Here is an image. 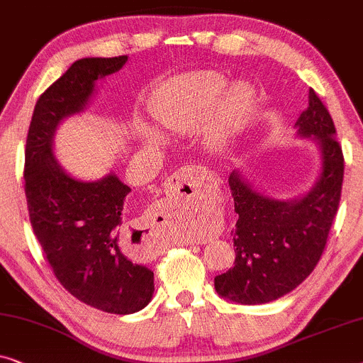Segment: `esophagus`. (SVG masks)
<instances>
[{
    "mask_svg": "<svg viewBox=\"0 0 363 363\" xmlns=\"http://www.w3.org/2000/svg\"><path fill=\"white\" fill-rule=\"evenodd\" d=\"M199 166H187L182 167L174 174L171 176V179L167 181V187L171 189L172 196H186V197H196V194L199 192ZM166 206H157V208L152 212V220L150 223H146L145 227H141V230L138 232V235H141V255L143 258H156V255L161 253L160 245H157L156 238H157V230L164 223L166 220V212H164ZM162 218V223H157V218Z\"/></svg>",
    "mask_w": 363,
    "mask_h": 363,
    "instance_id": "obj_1",
    "label": "esophagus"
}]
</instances>
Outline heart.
Instances as JSON below:
<instances>
[{
  "instance_id": "1",
  "label": "heart",
  "mask_w": 363,
  "mask_h": 363,
  "mask_svg": "<svg viewBox=\"0 0 363 363\" xmlns=\"http://www.w3.org/2000/svg\"><path fill=\"white\" fill-rule=\"evenodd\" d=\"M227 85L228 80L218 72H196L172 79L156 95L152 116L167 133H187L201 128L217 106V121L211 131V140L220 145L227 133L245 120L255 101L252 86L238 84L218 102ZM138 133L146 145L156 146L160 143L150 126L141 125Z\"/></svg>"
}]
</instances>
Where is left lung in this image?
<instances>
[{"label":"left lung","instance_id":"8db88e82","mask_svg":"<svg viewBox=\"0 0 363 363\" xmlns=\"http://www.w3.org/2000/svg\"><path fill=\"white\" fill-rule=\"evenodd\" d=\"M296 126L301 136L318 141L323 152L319 181L303 199L277 201L255 192L238 172L228 177L238 216L235 263L216 277V289L233 303L264 304L288 294L313 273L328 243L340 202L344 155L333 116L313 89Z\"/></svg>","mask_w":363,"mask_h":363}]
</instances>
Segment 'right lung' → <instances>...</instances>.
<instances>
[{
  "mask_svg": "<svg viewBox=\"0 0 363 363\" xmlns=\"http://www.w3.org/2000/svg\"><path fill=\"white\" fill-rule=\"evenodd\" d=\"M128 57H86L70 65L39 96L30 118L24 191L35 238L59 283L74 298L110 314L147 306L155 274L120 250L126 184L110 174L96 182L70 177L52 155L60 120L84 110L95 80L123 67Z\"/></svg>",
  "mask_w": 363,
  "mask_h": 363,
  "instance_id": "add662e5",
  "label": "right lung"
}]
</instances>
